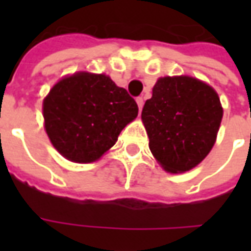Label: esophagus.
Listing matches in <instances>:
<instances>
[{"instance_id": "34e87169", "label": "esophagus", "mask_w": 251, "mask_h": 251, "mask_svg": "<svg viewBox=\"0 0 251 251\" xmlns=\"http://www.w3.org/2000/svg\"><path fill=\"white\" fill-rule=\"evenodd\" d=\"M137 104H138V109H140V111L142 110V106H144V98L142 97H138V98L136 99Z\"/></svg>"}]
</instances>
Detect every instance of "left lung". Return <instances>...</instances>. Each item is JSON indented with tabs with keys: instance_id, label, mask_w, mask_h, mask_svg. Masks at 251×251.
Wrapping results in <instances>:
<instances>
[{
	"instance_id": "obj_1",
	"label": "left lung",
	"mask_w": 251,
	"mask_h": 251,
	"mask_svg": "<svg viewBox=\"0 0 251 251\" xmlns=\"http://www.w3.org/2000/svg\"><path fill=\"white\" fill-rule=\"evenodd\" d=\"M222 117L215 90L189 76L160 77L141 113L151 152L171 174L192 169L210 153Z\"/></svg>"
}]
</instances>
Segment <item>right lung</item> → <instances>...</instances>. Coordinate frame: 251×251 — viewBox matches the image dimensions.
I'll return each instance as SVG.
<instances>
[{
    "instance_id": "obj_1",
    "label": "right lung",
    "mask_w": 251,
    "mask_h": 251,
    "mask_svg": "<svg viewBox=\"0 0 251 251\" xmlns=\"http://www.w3.org/2000/svg\"><path fill=\"white\" fill-rule=\"evenodd\" d=\"M43 113L57 152L75 163H93L117 142L138 106L109 76L77 72L52 87Z\"/></svg>"
}]
</instances>
